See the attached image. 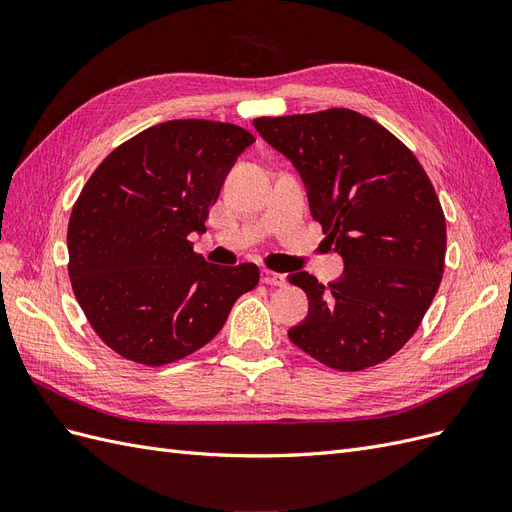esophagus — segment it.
Here are the masks:
<instances>
[{"label": "esophagus", "mask_w": 512, "mask_h": 512, "mask_svg": "<svg viewBox=\"0 0 512 512\" xmlns=\"http://www.w3.org/2000/svg\"><path fill=\"white\" fill-rule=\"evenodd\" d=\"M260 280H262V284H267V286H284V284H286L282 273H273V271H269V269L262 271Z\"/></svg>", "instance_id": "esophagus-1"}]
</instances>
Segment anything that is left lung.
Returning <instances> with one entry per match:
<instances>
[{
  "label": "left lung",
  "mask_w": 512,
  "mask_h": 512,
  "mask_svg": "<svg viewBox=\"0 0 512 512\" xmlns=\"http://www.w3.org/2000/svg\"><path fill=\"white\" fill-rule=\"evenodd\" d=\"M254 128L297 168L312 218L344 260L327 288L307 271L288 275L309 301L290 342L339 371L391 359L418 329L444 273L446 222L423 166L350 108L258 117Z\"/></svg>",
  "instance_id": "1"
}]
</instances>
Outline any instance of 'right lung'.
<instances>
[{
	"label": "right lung",
	"instance_id": "obj_1",
	"mask_svg": "<svg viewBox=\"0 0 512 512\" xmlns=\"http://www.w3.org/2000/svg\"><path fill=\"white\" fill-rule=\"evenodd\" d=\"M256 138L235 123L173 119L108 153L72 207L70 282L91 327L123 359L160 367L209 344L256 288L252 262L194 252L226 175Z\"/></svg>",
	"mask_w": 512,
	"mask_h": 512
}]
</instances>
